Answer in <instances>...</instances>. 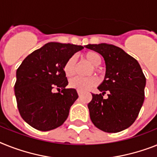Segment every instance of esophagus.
<instances>
[{
  "label": "esophagus",
  "instance_id": "esophagus-1",
  "mask_svg": "<svg viewBox=\"0 0 157 157\" xmlns=\"http://www.w3.org/2000/svg\"><path fill=\"white\" fill-rule=\"evenodd\" d=\"M78 95H79V96H81L82 94V92L81 90H78Z\"/></svg>",
  "mask_w": 157,
  "mask_h": 157
}]
</instances>
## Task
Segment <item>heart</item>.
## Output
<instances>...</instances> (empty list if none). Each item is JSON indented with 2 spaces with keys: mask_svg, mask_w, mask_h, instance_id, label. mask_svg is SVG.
Returning <instances> with one entry per match:
<instances>
[{
  "mask_svg": "<svg viewBox=\"0 0 157 157\" xmlns=\"http://www.w3.org/2000/svg\"><path fill=\"white\" fill-rule=\"evenodd\" d=\"M83 58L90 63L94 67H99L102 63V57L99 53L90 50L87 51L83 54ZM75 65H76V57L71 56L68 58V60L66 62L63 67V71L67 77H71L75 73ZM94 71H97L96 68H94ZM98 78L96 77H89V78H80L75 77L70 80V86L71 88H75L78 90H89L90 88L96 86L98 84Z\"/></svg>",
  "mask_w": 157,
  "mask_h": 157,
  "instance_id": "heart-1",
  "label": "heart"
}]
</instances>
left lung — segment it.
I'll return each instance as SVG.
<instances>
[{"instance_id": "8db88e82", "label": "left lung", "mask_w": 157, "mask_h": 157, "mask_svg": "<svg viewBox=\"0 0 157 157\" xmlns=\"http://www.w3.org/2000/svg\"><path fill=\"white\" fill-rule=\"evenodd\" d=\"M104 58L106 73L88 103L90 120L105 132L116 133L135 122L144 100L146 78L139 63L124 50L107 43L88 44ZM107 92L108 97L103 98Z\"/></svg>"}]
</instances>
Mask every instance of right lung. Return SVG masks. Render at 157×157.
Instances as JSON below:
<instances>
[{"label":"right lung","instance_id":"right-lung-1","mask_svg":"<svg viewBox=\"0 0 157 157\" xmlns=\"http://www.w3.org/2000/svg\"><path fill=\"white\" fill-rule=\"evenodd\" d=\"M83 46L49 42L25 58L17 70L14 92L21 116L42 132L61 126L76 99L75 89L68 85L63 67L68 58ZM54 88L62 89L54 93Z\"/></svg>","mask_w":157,"mask_h":157}]
</instances>
